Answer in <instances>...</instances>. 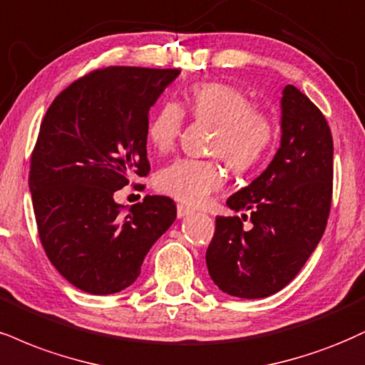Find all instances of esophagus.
Instances as JSON below:
<instances>
[{
	"label": "esophagus",
	"mask_w": 365,
	"mask_h": 365,
	"mask_svg": "<svg viewBox=\"0 0 365 365\" xmlns=\"http://www.w3.org/2000/svg\"><path fill=\"white\" fill-rule=\"evenodd\" d=\"M192 212H194V210H192L190 207H187V205H183V204H178V205H177V216H178L180 219L190 216Z\"/></svg>",
	"instance_id": "34e87169"
}]
</instances>
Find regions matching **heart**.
Masks as SVG:
<instances>
[{"mask_svg":"<svg viewBox=\"0 0 365 365\" xmlns=\"http://www.w3.org/2000/svg\"><path fill=\"white\" fill-rule=\"evenodd\" d=\"M182 111L194 120L214 125L209 140L210 155L221 156L236 173L260 165L272 146L275 125L270 113L253 107L252 98L227 83H199L188 91L180 107L165 103L148 124V140L156 153H166L182 130ZM225 185V170L214 158H180L156 175L161 194L187 205H202Z\"/></svg>","mask_w":365,"mask_h":365,"instance_id":"b5f03b06","label":"heart"}]
</instances>
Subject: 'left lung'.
Listing matches in <instances>:
<instances>
[{"label":"left lung","mask_w":365,"mask_h":365,"mask_svg":"<svg viewBox=\"0 0 365 365\" xmlns=\"http://www.w3.org/2000/svg\"><path fill=\"white\" fill-rule=\"evenodd\" d=\"M333 195V138L327 118L296 86L282 93V139L272 163L227 199L238 216L216 217L205 262L230 296L260 299L284 289L318 247ZM247 216H243V219Z\"/></svg>","instance_id":"obj_1"}]
</instances>
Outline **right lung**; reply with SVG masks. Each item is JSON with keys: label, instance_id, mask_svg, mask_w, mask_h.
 <instances>
[{"label": "right lung", "instance_id": "add662e5", "mask_svg": "<svg viewBox=\"0 0 365 365\" xmlns=\"http://www.w3.org/2000/svg\"><path fill=\"white\" fill-rule=\"evenodd\" d=\"M180 69L110 66L71 83L47 108L30 158L38 238L52 265L81 291L129 287L177 217L170 197L146 195L127 212L113 194L148 177L149 108Z\"/></svg>", "mask_w": 365, "mask_h": 365}]
</instances>
